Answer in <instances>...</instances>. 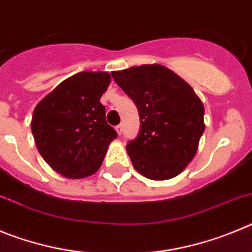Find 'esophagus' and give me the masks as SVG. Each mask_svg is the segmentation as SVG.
<instances>
[{"label":"esophagus","instance_id":"1","mask_svg":"<svg viewBox=\"0 0 252 252\" xmlns=\"http://www.w3.org/2000/svg\"><path fill=\"white\" fill-rule=\"evenodd\" d=\"M116 131H117L119 135H122V132H124V125H117L116 126Z\"/></svg>","mask_w":252,"mask_h":252}]
</instances>
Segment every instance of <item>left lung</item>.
<instances>
[{
  "instance_id": "obj_1",
  "label": "left lung",
  "mask_w": 252,
  "mask_h": 252,
  "mask_svg": "<svg viewBox=\"0 0 252 252\" xmlns=\"http://www.w3.org/2000/svg\"><path fill=\"white\" fill-rule=\"evenodd\" d=\"M111 75L139 111V133L126 145L133 168L153 180L182 173L194 158L204 131V107L192 87L159 64Z\"/></svg>"
}]
</instances>
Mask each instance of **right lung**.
Wrapping results in <instances>:
<instances>
[{
	"label": "right lung",
	"mask_w": 252,
	"mask_h": 252,
	"mask_svg": "<svg viewBox=\"0 0 252 252\" xmlns=\"http://www.w3.org/2000/svg\"><path fill=\"white\" fill-rule=\"evenodd\" d=\"M110 82V74L104 72L77 73L35 107L31 130L37 150L59 174L92 175L117 137L99 102Z\"/></svg>",
	"instance_id": "right-lung-1"
}]
</instances>
